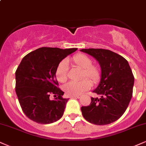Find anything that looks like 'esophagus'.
Wrapping results in <instances>:
<instances>
[{
  "label": "esophagus",
  "instance_id": "obj_1",
  "mask_svg": "<svg viewBox=\"0 0 146 146\" xmlns=\"http://www.w3.org/2000/svg\"><path fill=\"white\" fill-rule=\"evenodd\" d=\"M71 97H72V98H78V99H80V98L82 97V95H73V96H71Z\"/></svg>",
  "mask_w": 146,
  "mask_h": 146
}]
</instances>
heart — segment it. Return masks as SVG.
Segmentation results:
<instances>
[{
  "instance_id": "b5f03b06",
  "label": "heart",
  "mask_w": 146,
  "mask_h": 146,
  "mask_svg": "<svg viewBox=\"0 0 146 146\" xmlns=\"http://www.w3.org/2000/svg\"><path fill=\"white\" fill-rule=\"evenodd\" d=\"M71 61L75 66L82 70L81 78L83 80L78 82H71L64 85L63 90L67 95L73 96L82 94L85 91L88 90L92 86L91 81L94 84L100 82L102 75L101 67L98 64H92L90 57L84 54H78L72 57ZM68 75V62L66 60H63L56 68V79L60 83H64L67 80Z\"/></svg>"
}]
</instances>
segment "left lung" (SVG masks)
<instances>
[{
	"mask_svg": "<svg viewBox=\"0 0 146 146\" xmlns=\"http://www.w3.org/2000/svg\"><path fill=\"white\" fill-rule=\"evenodd\" d=\"M81 52L93 56L101 68L100 83L93 92L100 98L91 97L88 106L81 108L88 122L105 125L118 120L127 109L133 96L134 76L126 60L105 49H82Z\"/></svg>",
	"mask_w": 146,
	"mask_h": 146,
	"instance_id": "1",
	"label": "left lung"
}]
</instances>
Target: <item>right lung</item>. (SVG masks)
Listing matches in <instances>:
<instances>
[{
  "instance_id": "1",
  "label": "right lung",
  "mask_w": 146,
  "mask_h": 146,
  "mask_svg": "<svg viewBox=\"0 0 146 146\" xmlns=\"http://www.w3.org/2000/svg\"><path fill=\"white\" fill-rule=\"evenodd\" d=\"M77 50L43 47L23 58L15 71V92L23 112L31 120L47 124L62 117L68 99L62 97L64 92L58 88L56 70Z\"/></svg>"
}]
</instances>
